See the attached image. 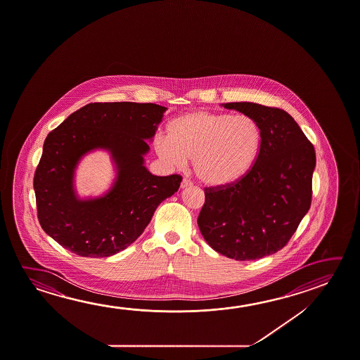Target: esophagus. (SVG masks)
Instances as JSON below:
<instances>
[{"label":"esophagus","mask_w":360,"mask_h":360,"mask_svg":"<svg viewBox=\"0 0 360 360\" xmlns=\"http://www.w3.org/2000/svg\"><path fill=\"white\" fill-rule=\"evenodd\" d=\"M193 184V182L189 179V178H183L182 183H181V187L182 188H186V187H189V186H192Z\"/></svg>","instance_id":"obj_1"}]
</instances>
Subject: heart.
Masks as SVG:
<instances>
[{"instance_id":"b5f03b06","label":"heart","mask_w":360,"mask_h":360,"mask_svg":"<svg viewBox=\"0 0 360 360\" xmlns=\"http://www.w3.org/2000/svg\"><path fill=\"white\" fill-rule=\"evenodd\" d=\"M155 150L168 165L192 160L200 181L224 187L241 181L252 169L262 144V130L252 117L229 112H195L171 120Z\"/></svg>"}]
</instances>
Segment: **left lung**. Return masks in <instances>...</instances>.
Returning a JSON list of instances; mask_svg holds the SVG:
<instances>
[{
    "mask_svg": "<svg viewBox=\"0 0 360 360\" xmlns=\"http://www.w3.org/2000/svg\"><path fill=\"white\" fill-rule=\"evenodd\" d=\"M224 106L259 124L261 150L241 181L205 188L197 224L218 254L238 261L261 259L288 245L311 206L315 149L283 109L255 103Z\"/></svg>",
    "mask_w": 360,
    "mask_h": 360,
    "instance_id": "1",
    "label": "left lung"
}]
</instances>
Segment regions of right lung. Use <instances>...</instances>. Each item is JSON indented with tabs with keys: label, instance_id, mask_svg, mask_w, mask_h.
<instances>
[{
	"label": "right lung",
	"instance_id": "add662e5",
	"mask_svg": "<svg viewBox=\"0 0 360 360\" xmlns=\"http://www.w3.org/2000/svg\"><path fill=\"white\" fill-rule=\"evenodd\" d=\"M165 106L153 103H90L49 133L36 167L34 189L42 230L72 254L108 257L143 233L160 202L177 192L182 176H153L144 167L146 139L155 134ZM95 147L119 165L112 191L79 201L72 189L78 160Z\"/></svg>",
	"mask_w": 360,
	"mask_h": 360
}]
</instances>
